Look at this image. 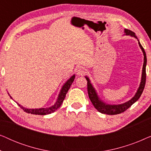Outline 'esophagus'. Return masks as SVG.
Here are the masks:
<instances>
[{
    "mask_svg": "<svg viewBox=\"0 0 151 151\" xmlns=\"http://www.w3.org/2000/svg\"><path fill=\"white\" fill-rule=\"evenodd\" d=\"M86 73V70L83 67H80L78 69L77 74L78 76H84Z\"/></svg>",
    "mask_w": 151,
    "mask_h": 151,
    "instance_id": "esophagus-1",
    "label": "esophagus"
}]
</instances>
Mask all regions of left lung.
Returning a JSON list of instances; mask_svg holds the SVG:
<instances>
[{"label": "left lung", "instance_id": "obj_1", "mask_svg": "<svg viewBox=\"0 0 151 151\" xmlns=\"http://www.w3.org/2000/svg\"><path fill=\"white\" fill-rule=\"evenodd\" d=\"M124 35L127 36H130L131 37H134L138 40V44L140 48H141L142 52L144 54V64L143 67H142V78H141V82H140L139 86L138 87L137 92L135 93V96L132 98L131 100L127 101L124 103L119 104H106V102H103V101L100 98V97L98 95L96 88L93 86V84L91 82L88 76H85L86 80H87V90H88V97L91 102H92L93 105L95 108L98 110L99 112L103 114H107V115H117L119 114V113L124 112L126 110H127L132 104H133L136 101L138 100V99L140 98L141 95L143 92L144 86H145L146 83V63H147V59H146V55L145 53V51L142 46L140 44L139 40H138L137 36H135V34L132 31L129 29H124Z\"/></svg>", "mask_w": 151, "mask_h": 151}]
</instances>
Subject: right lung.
I'll use <instances>...</instances> for the list:
<instances>
[{
	"mask_svg": "<svg viewBox=\"0 0 151 151\" xmlns=\"http://www.w3.org/2000/svg\"><path fill=\"white\" fill-rule=\"evenodd\" d=\"M76 75L74 74L71 76L69 79H68L67 80V82H65V84H63V86H62L58 96V98L56 100V102H55V104L52 105L51 106L49 107H47V108H40V109H27L25 108V107L21 106V105L18 104V106H19L20 108L22 109H23V111L24 112L27 113H31V114H34V115H47V114H51L57 110L58 109L60 108V106H61V104H63V100H65V98L66 96V94L68 92V90L69 89L70 86L73 83V82L74 81V79H75ZM9 94V93H8ZM9 96H10V98H12V96L9 94Z\"/></svg>",
	"mask_w": 151,
	"mask_h": 151,
	"instance_id": "1",
	"label": "right lung"
}]
</instances>
